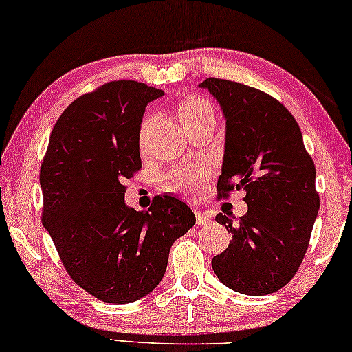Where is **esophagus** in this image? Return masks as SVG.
I'll return each mask as SVG.
<instances>
[{"label":"esophagus","instance_id":"esophagus-1","mask_svg":"<svg viewBox=\"0 0 352 352\" xmlns=\"http://www.w3.org/2000/svg\"><path fill=\"white\" fill-rule=\"evenodd\" d=\"M195 223H197V226H207L210 225V218L205 213L197 212L195 213Z\"/></svg>","mask_w":352,"mask_h":352}]
</instances>
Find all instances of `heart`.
I'll list each match as a JSON object with an SVG mask.
<instances>
[{
    "instance_id": "1",
    "label": "heart",
    "mask_w": 352,
    "mask_h": 352,
    "mask_svg": "<svg viewBox=\"0 0 352 352\" xmlns=\"http://www.w3.org/2000/svg\"><path fill=\"white\" fill-rule=\"evenodd\" d=\"M176 113L187 134L199 129V127L215 126L217 122L215 107L212 102L202 97H189L182 100L177 104ZM155 124H157V116L147 115L139 127V148L142 153H147L150 134H152ZM205 182H207V177L202 171L195 170V168L182 166L163 176V189L187 195V197H195V195L202 194Z\"/></svg>"
}]
</instances>
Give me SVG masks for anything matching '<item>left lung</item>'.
<instances>
[{
    "label": "left lung",
    "mask_w": 352,
    "mask_h": 352,
    "mask_svg": "<svg viewBox=\"0 0 352 352\" xmlns=\"http://www.w3.org/2000/svg\"><path fill=\"white\" fill-rule=\"evenodd\" d=\"M199 87L217 98L226 120L218 199L243 189L248 204L237 223L230 213L215 217L232 239L212 258L213 272L237 293H275L293 280L309 248L320 207L316 165L294 116L278 100L215 77Z\"/></svg>",
    "instance_id": "obj_1"
}]
</instances>
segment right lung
<instances>
[{"label": "right lung", "instance_id": "add662e5", "mask_svg": "<svg viewBox=\"0 0 352 352\" xmlns=\"http://www.w3.org/2000/svg\"><path fill=\"white\" fill-rule=\"evenodd\" d=\"M162 95L142 82H108L76 98L50 135L40 170L43 226L69 276L103 302L152 293L173 243L195 223L173 195H157L142 212L124 202L126 179L142 168L145 107Z\"/></svg>", "mask_w": 352, "mask_h": 352}]
</instances>
